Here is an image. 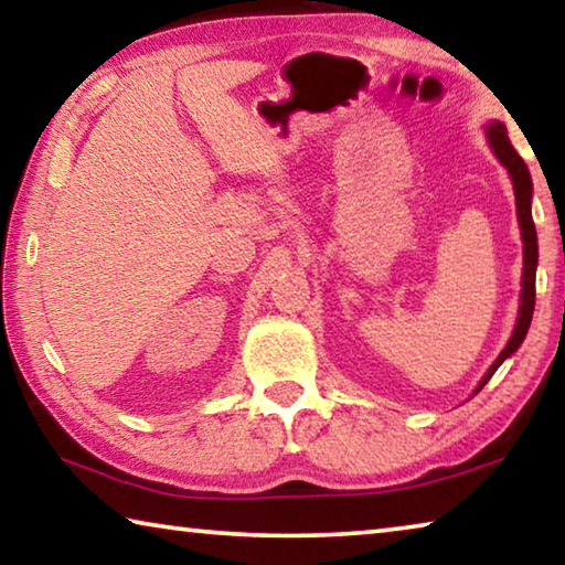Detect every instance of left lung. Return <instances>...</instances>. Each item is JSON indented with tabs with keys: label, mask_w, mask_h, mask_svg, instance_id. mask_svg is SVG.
I'll list each match as a JSON object with an SVG mask.
<instances>
[{
	"label": "left lung",
	"mask_w": 565,
	"mask_h": 565,
	"mask_svg": "<svg viewBox=\"0 0 565 565\" xmlns=\"http://www.w3.org/2000/svg\"><path fill=\"white\" fill-rule=\"evenodd\" d=\"M489 141L491 149L495 151V157L501 159V164L509 169V174L513 179V191H515V209H519V224H521V236H523V291H521V311H519V323H515L511 341L505 343V349L501 351V356L495 359L493 366L489 369V374L483 376L481 384H478L476 394L481 391L489 379L495 374V369L511 356V353L521 347L525 333H529L531 327V317H533V306H535V264H539V242H535V226H533V216H531V174L525 161L519 157V151L513 149L509 134H505V127L501 121H493L489 129Z\"/></svg>",
	"instance_id": "8db88e82"
}]
</instances>
